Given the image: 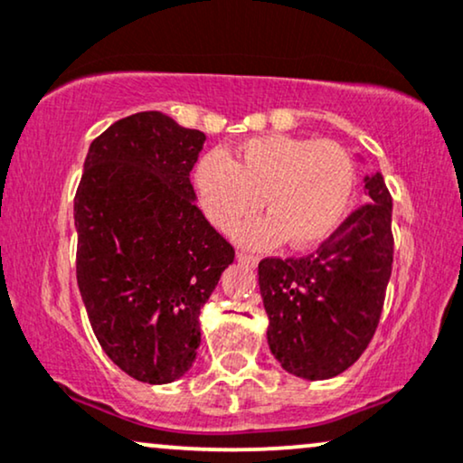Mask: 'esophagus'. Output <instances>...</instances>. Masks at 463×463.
Wrapping results in <instances>:
<instances>
[{"label": "esophagus", "mask_w": 463, "mask_h": 463, "mask_svg": "<svg viewBox=\"0 0 463 463\" xmlns=\"http://www.w3.org/2000/svg\"><path fill=\"white\" fill-rule=\"evenodd\" d=\"M238 261L246 263V266H250V268H255L257 263H260V257L253 255V253H246V250H238Z\"/></svg>", "instance_id": "34e87169"}]
</instances>
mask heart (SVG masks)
I'll return each mask as SVG.
<instances>
[{"label":"heart","mask_w":463,"mask_h":463,"mask_svg":"<svg viewBox=\"0 0 463 463\" xmlns=\"http://www.w3.org/2000/svg\"><path fill=\"white\" fill-rule=\"evenodd\" d=\"M353 184L355 165L345 146L283 134L250 137L232 153L206 155L195 167L202 210L221 232H232L257 208L266 213L238 232L253 246L321 242L340 223Z\"/></svg>","instance_id":"obj_1"}]
</instances>
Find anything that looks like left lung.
I'll return each mask as SVG.
<instances>
[{"mask_svg":"<svg viewBox=\"0 0 463 463\" xmlns=\"http://www.w3.org/2000/svg\"><path fill=\"white\" fill-rule=\"evenodd\" d=\"M392 194L365 176V202L304 257L260 261L268 345L291 374L326 381L351 368L381 321L393 266Z\"/></svg>","mask_w":463,"mask_h":463,"instance_id":"obj_1","label":"left lung"}]
</instances>
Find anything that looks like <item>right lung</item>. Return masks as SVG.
Instances as JSON below:
<instances>
[{
  "label": "right lung",
  "instance_id": "right-lung-1",
  "mask_svg": "<svg viewBox=\"0 0 463 463\" xmlns=\"http://www.w3.org/2000/svg\"><path fill=\"white\" fill-rule=\"evenodd\" d=\"M203 142L164 112L131 114L91 142L76 189L89 323L106 355L148 385L194 365L200 310L236 255L195 203L189 172Z\"/></svg>",
  "mask_w": 463,
  "mask_h": 463
}]
</instances>
